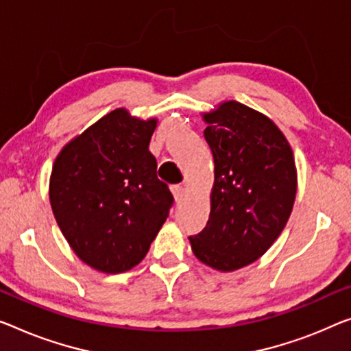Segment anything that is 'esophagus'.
Returning <instances> with one entry per match:
<instances>
[{
  "label": "esophagus",
  "mask_w": 351,
  "mask_h": 351,
  "mask_svg": "<svg viewBox=\"0 0 351 351\" xmlns=\"http://www.w3.org/2000/svg\"><path fill=\"white\" fill-rule=\"evenodd\" d=\"M171 193H173L175 202H181L182 197H184V187L182 186H171Z\"/></svg>",
  "instance_id": "obj_1"
}]
</instances>
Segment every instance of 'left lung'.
<instances>
[{
	"mask_svg": "<svg viewBox=\"0 0 351 351\" xmlns=\"http://www.w3.org/2000/svg\"><path fill=\"white\" fill-rule=\"evenodd\" d=\"M214 159L206 227L189 237L209 268L230 273L260 258L289 221L298 189L291 146L273 119L237 101L203 113Z\"/></svg>",
	"mask_w": 351,
	"mask_h": 351,
	"instance_id": "8db88e82",
	"label": "left lung"
}]
</instances>
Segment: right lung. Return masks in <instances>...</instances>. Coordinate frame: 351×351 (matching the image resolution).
I'll return each instance as SVG.
<instances>
[{
	"mask_svg": "<svg viewBox=\"0 0 351 351\" xmlns=\"http://www.w3.org/2000/svg\"><path fill=\"white\" fill-rule=\"evenodd\" d=\"M156 125L117 108L55 159L51 211L77 257L101 273L137 266L169 217L173 195L148 149Z\"/></svg>",
	"mask_w": 351,
	"mask_h": 351,
	"instance_id": "obj_1",
	"label": "right lung"
}]
</instances>
